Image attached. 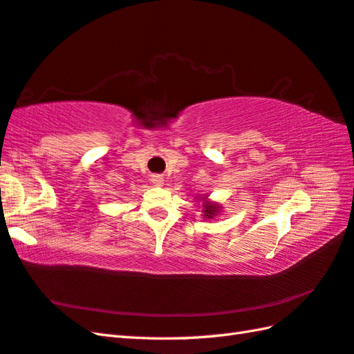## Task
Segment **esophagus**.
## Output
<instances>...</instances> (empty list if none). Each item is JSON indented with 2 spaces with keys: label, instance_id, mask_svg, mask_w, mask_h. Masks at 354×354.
Here are the masks:
<instances>
[{
  "label": "esophagus",
  "instance_id": "1",
  "mask_svg": "<svg viewBox=\"0 0 354 354\" xmlns=\"http://www.w3.org/2000/svg\"><path fill=\"white\" fill-rule=\"evenodd\" d=\"M152 183L155 184V187H161V185H164V178L161 175H155L152 178Z\"/></svg>",
  "mask_w": 354,
  "mask_h": 354
}]
</instances>
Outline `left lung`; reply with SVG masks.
<instances>
[{
    "instance_id": "1",
    "label": "left lung",
    "mask_w": 354,
    "mask_h": 354,
    "mask_svg": "<svg viewBox=\"0 0 354 354\" xmlns=\"http://www.w3.org/2000/svg\"><path fill=\"white\" fill-rule=\"evenodd\" d=\"M198 202H202V214H204L205 219H214L217 214L222 213L223 207L219 204V202H213L209 201L208 196H198Z\"/></svg>"
}]
</instances>
